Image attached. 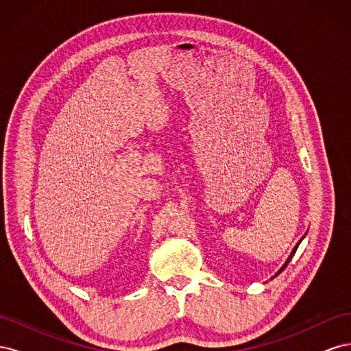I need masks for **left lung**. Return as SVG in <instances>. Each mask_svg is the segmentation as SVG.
<instances>
[{
    "label": "left lung",
    "mask_w": 351,
    "mask_h": 351,
    "mask_svg": "<svg viewBox=\"0 0 351 351\" xmlns=\"http://www.w3.org/2000/svg\"><path fill=\"white\" fill-rule=\"evenodd\" d=\"M300 241H302V240H300ZM300 241H299V243H297V244H295V247H294V249H293V252H291V254H290V258H289V259H287V262H285V263H284V265H282V268H281V269H280V271H278V274H280V272H282V271H284V269H285V268H287V265H289V262H290V261H291V258H293V256H294V253H295V250H297V247H299V244H300Z\"/></svg>",
    "instance_id": "obj_1"
}]
</instances>
